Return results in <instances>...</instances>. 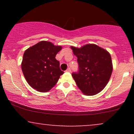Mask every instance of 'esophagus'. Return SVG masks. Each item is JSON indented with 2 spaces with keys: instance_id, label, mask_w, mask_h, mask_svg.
I'll return each instance as SVG.
<instances>
[{
  "instance_id": "1",
  "label": "esophagus",
  "mask_w": 134,
  "mask_h": 134,
  "mask_svg": "<svg viewBox=\"0 0 134 134\" xmlns=\"http://www.w3.org/2000/svg\"><path fill=\"white\" fill-rule=\"evenodd\" d=\"M66 72H71V69H70V67H69V68L67 69V70H66Z\"/></svg>"
}]
</instances>
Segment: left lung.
Here are the masks:
<instances>
[{
  "label": "left lung",
  "instance_id": "left-lung-1",
  "mask_svg": "<svg viewBox=\"0 0 134 134\" xmlns=\"http://www.w3.org/2000/svg\"><path fill=\"white\" fill-rule=\"evenodd\" d=\"M71 48L79 65L78 71L72 74L77 87L86 95L99 93L107 86L113 70L110 53L94 44Z\"/></svg>",
  "mask_w": 134,
  "mask_h": 134
}]
</instances>
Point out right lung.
Segmentation results:
<instances>
[{
  "label": "right lung",
  "instance_id": "right-lung-1",
  "mask_svg": "<svg viewBox=\"0 0 134 134\" xmlns=\"http://www.w3.org/2000/svg\"><path fill=\"white\" fill-rule=\"evenodd\" d=\"M62 47L42 41L29 48L23 55L21 69L27 83L40 92H47L64 73L55 58Z\"/></svg>",
  "mask_w": 134,
  "mask_h": 134
}]
</instances>
